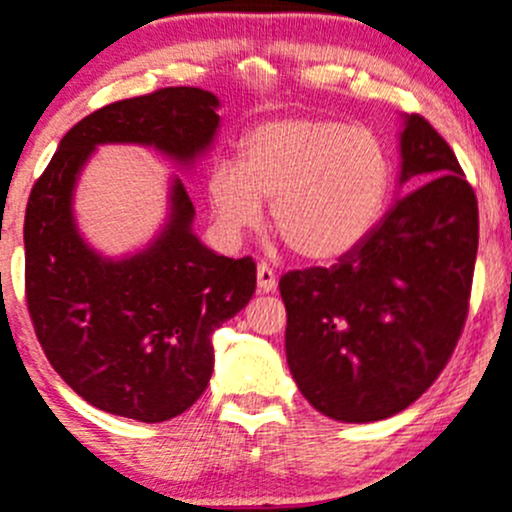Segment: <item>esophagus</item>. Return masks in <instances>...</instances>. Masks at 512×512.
I'll use <instances>...</instances> for the list:
<instances>
[{"label": "esophagus", "instance_id": "1", "mask_svg": "<svg viewBox=\"0 0 512 512\" xmlns=\"http://www.w3.org/2000/svg\"><path fill=\"white\" fill-rule=\"evenodd\" d=\"M257 289L274 291L277 289V272L267 262H257Z\"/></svg>", "mask_w": 512, "mask_h": 512}]
</instances>
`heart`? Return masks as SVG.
Masks as SVG:
<instances>
[{"label": "heart", "instance_id": "obj_1", "mask_svg": "<svg viewBox=\"0 0 512 512\" xmlns=\"http://www.w3.org/2000/svg\"><path fill=\"white\" fill-rule=\"evenodd\" d=\"M393 162L379 133L340 119L286 116L252 126L238 165L221 160L206 199L223 233L257 226L269 201V228L291 255L328 262L362 243L391 192Z\"/></svg>", "mask_w": 512, "mask_h": 512}]
</instances>
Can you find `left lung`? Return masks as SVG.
<instances>
[{
  "label": "left lung",
  "mask_w": 512,
  "mask_h": 512,
  "mask_svg": "<svg viewBox=\"0 0 512 512\" xmlns=\"http://www.w3.org/2000/svg\"><path fill=\"white\" fill-rule=\"evenodd\" d=\"M403 196L335 267L286 272V362L306 401L342 423L401 413L435 384L469 316L479 204L423 116L401 133Z\"/></svg>",
  "instance_id": "1"
}]
</instances>
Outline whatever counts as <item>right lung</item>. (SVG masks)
I'll return each mask as SVG.
<instances>
[{
	"label": "right lung",
	"mask_w": 512,
	"mask_h": 512,
	"mask_svg": "<svg viewBox=\"0 0 512 512\" xmlns=\"http://www.w3.org/2000/svg\"><path fill=\"white\" fill-rule=\"evenodd\" d=\"M216 106L199 87L101 106L65 133L28 196V316L55 372L99 411L140 423L187 411L209 386L213 330L252 299L257 265L196 240L182 179L174 182L165 233L131 260H101L72 221L77 172L99 143H145L194 160L216 133Z\"/></svg>",
	"instance_id": "right-lung-1"
}]
</instances>
